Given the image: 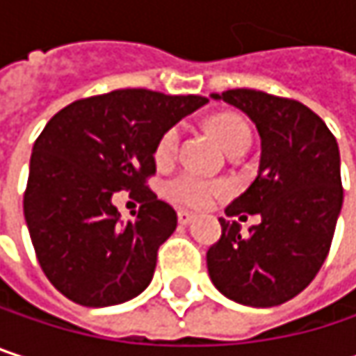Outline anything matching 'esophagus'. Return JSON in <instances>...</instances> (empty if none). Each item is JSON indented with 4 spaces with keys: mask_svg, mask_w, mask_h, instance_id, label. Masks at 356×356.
I'll use <instances>...</instances> for the list:
<instances>
[{
    "mask_svg": "<svg viewBox=\"0 0 356 356\" xmlns=\"http://www.w3.org/2000/svg\"><path fill=\"white\" fill-rule=\"evenodd\" d=\"M193 218H195V214H191V212H187V210H179L177 212L179 225H189Z\"/></svg>",
    "mask_w": 356,
    "mask_h": 356,
    "instance_id": "esophagus-1",
    "label": "esophagus"
}]
</instances>
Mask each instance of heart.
Returning <instances> with one entry per match:
<instances>
[{
  "label": "heart",
  "instance_id": "obj_1",
  "mask_svg": "<svg viewBox=\"0 0 356 356\" xmlns=\"http://www.w3.org/2000/svg\"><path fill=\"white\" fill-rule=\"evenodd\" d=\"M210 127L229 152L235 150L239 144L251 142V129H249L248 121L235 113H220L212 117ZM179 142H181V125H173L159 138L156 148H154V161L159 165L171 163L177 154ZM165 193L179 206L206 208L214 200L227 193V185L222 181H214V179L202 177L191 171H183L167 181Z\"/></svg>",
  "mask_w": 356,
  "mask_h": 356
}]
</instances>
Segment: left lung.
<instances>
[{"label": "left lung", "mask_w": 356, "mask_h": 356, "mask_svg": "<svg viewBox=\"0 0 356 356\" xmlns=\"http://www.w3.org/2000/svg\"><path fill=\"white\" fill-rule=\"evenodd\" d=\"M241 108L261 138L257 177L227 206V216L261 222L241 237L235 220L220 218L222 235L208 249V274L229 299L274 307L297 297L320 272L342 208L336 138L309 107L261 90L212 95Z\"/></svg>", "instance_id": "left-lung-1"}]
</instances>
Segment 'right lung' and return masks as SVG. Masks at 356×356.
<instances>
[{
	"label": "right lung",
	"instance_id": "right-lung-1",
	"mask_svg": "<svg viewBox=\"0 0 356 356\" xmlns=\"http://www.w3.org/2000/svg\"><path fill=\"white\" fill-rule=\"evenodd\" d=\"M206 103L123 88L74 101L49 119L33 146L24 218L44 276L70 301L119 305L150 284L159 248L177 229V212L146 185L156 173L154 148ZM121 188L140 193L134 223H119L110 202Z\"/></svg>",
	"mask_w": 356,
	"mask_h": 356
}]
</instances>
